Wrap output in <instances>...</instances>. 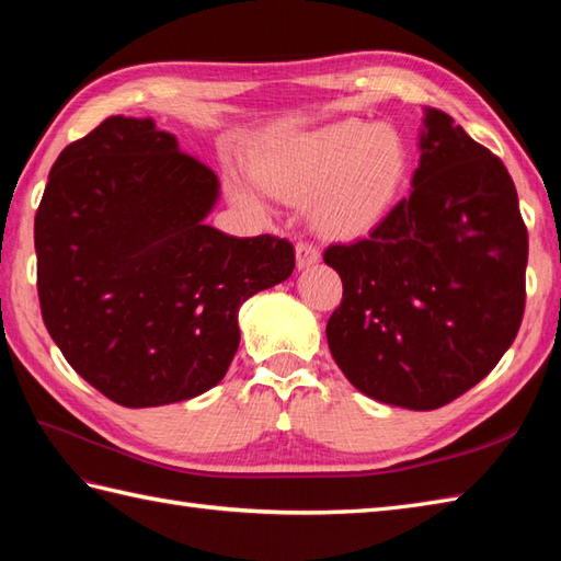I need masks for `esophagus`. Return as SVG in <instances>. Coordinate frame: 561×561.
I'll use <instances>...</instances> for the list:
<instances>
[{
	"mask_svg": "<svg viewBox=\"0 0 561 561\" xmlns=\"http://www.w3.org/2000/svg\"><path fill=\"white\" fill-rule=\"evenodd\" d=\"M318 260H320V253H318V248L313 243H308V241L296 243V267L306 270V267L316 265Z\"/></svg>",
	"mask_w": 561,
	"mask_h": 561,
	"instance_id": "obj_1",
	"label": "esophagus"
}]
</instances>
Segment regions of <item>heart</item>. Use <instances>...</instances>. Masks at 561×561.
I'll use <instances>...</instances> for the list:
<instances>
[{
	"instance_id": "1",
	"label": "heart",
	"mask_w": 561,
	"mask_h": 561,
	"mask_svg": "<svg viewBox=\"0 0 561 561\" xmlns=\"http://www.w3.org/2000/svg\"><path fill=\"white\" fill-rule=\"evenodd\" d=\"M412 171V151L396 127L340 121L282 139L253 163L267 195L304 202L308 219L330 238H362L396 207ZM236 205L262 211L256 185L233 183Z\"/></svg>"
}]
</instances>
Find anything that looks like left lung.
Listing matches in <instances>:
<instances>
[{"label": "left lung", "mask_w": 561, "mask_h": 561, "mask_svg": "<svg viewBox=\"0 0 561 561\" xmlns=\"http://www.w3.org/2000/svg\"><path fill=\"white\" fill-rule=\"evenodd\" d=\"M420 169L368 238L323 260L342 279L325 335L364 396L436 410L492 371L526 311L528 229L502 159L426 108Z\"/></svg>", "instance_id": "1"}]
</instances>
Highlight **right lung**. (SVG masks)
<instances>
[{
	"label": "right lung",
	"instance_id": "add662e5",
	"mask_svg": "<svg viewBox=\"0 0 561 561\" xmlns=\"http://www.w3.org/2000/svg\"><path fill=\"white\" fill-rule=\"evenodd\" d=\"M217 195L209 165L149 117L113 115L53 163L35 211L43 323L123 408L217 386L241 342L238 308L294 270L287 238L207 226Z\"/></svg>",
	"mask_w": 561,
	"mask_h": 561
}]
</instances>
